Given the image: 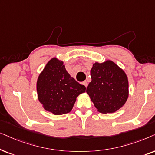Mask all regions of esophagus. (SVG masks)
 Segmentation results:
<instances>
[{
    "label": "esophagus",
    "mask_w": 155,
    "mask_h": 155,
    "mask_svg": "<svg viewBox=\"0 0 155 155\" xmlns=\"http://www.w3.org/2000/svg\"><path fill=\"white\" fill-rule=\"evenodd\" d=\"M82 84H83L84 86H85V87L86 88V87H87V86H88V82L86 81H84V82H82Z\"/></svg>",
    "instance_id": "esophagus-1"
}]
</instances>
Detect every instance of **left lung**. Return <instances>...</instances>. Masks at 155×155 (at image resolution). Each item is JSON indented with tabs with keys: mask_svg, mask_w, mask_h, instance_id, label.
<instances>
[{
	"mask_svg": "<svg viewBox=\"0 0 155 155\" xmlns=\"http://www.w3.org/2000/svg\"><path fill=\"white\" fill-rule=\"evenodd\" d=\"M91 76L86 93L98 112L115 113L124 106L129 96V85L123 69L111 60L96 62Z\"/></svg>",
	"mask_w": 155,
	"mask_h": 155,
	"instance_id": "8db88e82",
	"label": "left lung"
}]
</instances>
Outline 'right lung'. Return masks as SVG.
I'll return each mask as SVG.
<instances>
[{"mask_svg": "<svg viewBox=\"0 0 155 155\" xmlns=\"http://www.w3.org/2000/svg\"><path fill=\"white\" fill-rule=\"evenodd\" d=\"M85 91V86L71 77L64 61L57 57L47 63L37 81L39 101L45 110L55 115L69 113L76 98Z\"/></svg>", "mask_w": 155, "mask_h": 155, "instance_id": "1", "label": "right lung"}]
</instances>
